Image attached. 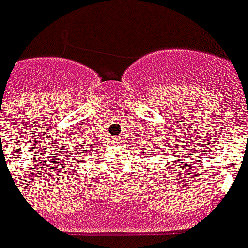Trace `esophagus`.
Masks as SVG:
<instances>
[{
    "mask_svg": "<svg viewBox=\"0 0 248 248\" xmlns=\"http://www.w3.org/2000/svg\"><path fill=\"white\" fill-rule=\"evenodd\" d=\"M110 143L112 144H116V143H119V138H110V140H109Z\"/></svg>",
    "mask_w": 248,
    "mask_h": 248,
    "instance_id": "obj_1",
    "label": "esophagus"
}]
</instances>
